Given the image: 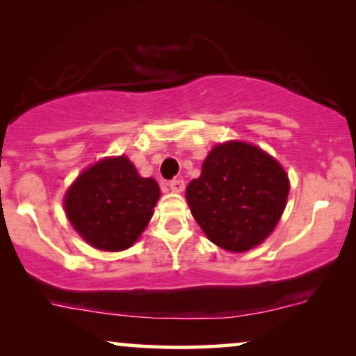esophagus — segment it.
I'll list each match as a JSON object with an SVG mask.
<instances>
[{"mask_svg": "<svg viewBox=\"0 0 356 356\" xmlns=\"http://www.w3.org/2000/svg\"><path fill=\"white\" fill-rule=\"evenodd\" d=\"M169 187H170V191L172 192H182L184 188H186V182L182 181V179H174V181H170L169 182Z\"/></svg>", "mask_w": 356, "mask_h": 356, "instance_id": "34e87169", "label": "esophagus"}]
</instances>
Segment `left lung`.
<instances>
[{
	"instance_id": "left-lung-1",
	"label": "left lung",
	"mask_w": 356,
	"mask_h": 356,
	"mask_svg": "<svg viewBox=\"0 0 356 356\" xmlns=\"http://www.w3.org/2000/svg\"><path fill=\"white\" fill-rule=\"evenodd\" d=\"M289 179L282 165L241 141L217 145L187 186V204L207 238L245 253L271 235L286 209Z\"/></svg>"
}]
</instances>
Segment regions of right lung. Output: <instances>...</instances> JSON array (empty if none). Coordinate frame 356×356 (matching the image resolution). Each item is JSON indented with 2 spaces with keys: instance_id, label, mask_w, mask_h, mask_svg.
Wrapping results in <instances>:
<instances>
[{
  "instance_id": "right-lung-1",
  "label": "right lung",
  "mask_w": 356,
  "mask_h": 356,
  "mask_svg": "<svg viewBox=\"0 0 356 356\" xmlns=\"http://www.w3.org/2000/svg\"><path fill=\"white\" fill-rule=\"evenodd\" d=\"M159 197L154 179L141 177L128 157L118 156L83 170L67 191L64 207L88 245L123 251L145 232Z\"/></svg>"
}]
</instances>
